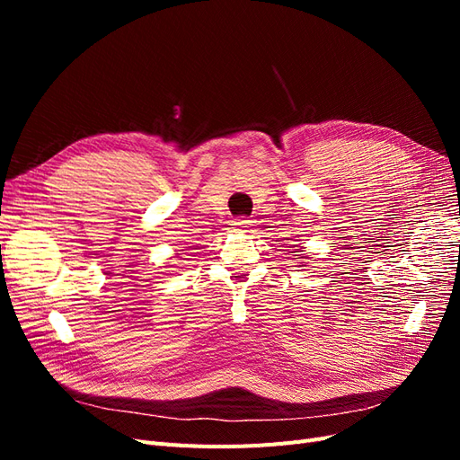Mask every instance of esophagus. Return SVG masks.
<instances>
[{
    "instance_id": "obj_1",
    "label": "esophagus",
    "mask_w": 460,
    "mask_h": 460,
    "mask_svg": "<svg viewBox=\"0 0 460 460\" xmlns=\"http://www.w3.org/2000/svg\"><path fill=\"white\" fill-rule=\"evenodd\" d=\"M249 226H252V220H247L245 217H238L232 220V228L234 230H242V232H247Z\"/></svg>"
}]
</instances>
